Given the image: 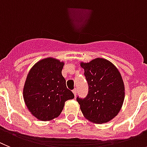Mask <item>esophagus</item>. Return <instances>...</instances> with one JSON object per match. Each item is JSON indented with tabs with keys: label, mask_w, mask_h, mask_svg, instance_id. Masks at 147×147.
Listing matches in <instances>:
<instances>
[{
	"label": "esophagus",
	"mask_w": 147,
	"mask_h": 147,
	"mask_svg": "<svg viewBox=\"0 0 147 147\" xmlns=\"http://www.w3.org/2000/svg\"><path fill=\"white\" fill-rule=\"evenodd\" d=\"M72 92H73V94H74V95H75V96H76V95H77V89H76V88L73 89Z\"/></svg>",
	"instance_id": "1"
}]
</instances>
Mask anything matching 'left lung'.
I'll return each instance as SVG.
<instances>
[{
	"instance_id": "left-lung-1",
	"label": "left lung",
	"mask_w": 147,
	"mask_h": 147,
	"mask_svg": "<svg viewBox=\"0 0 147 147\" xmlns=\"http://www.w3.org/2000/svg\"><path fill=\"white\" fill-rule=\"evenodd\" d=\"M80 66L88 85L85 98L77 96L82 113L92 122H108L118 114L125 99L121 74L111 62L100 58Z\"/></svg>"
}]
</instances>
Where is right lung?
I'll return each mask as SVG.
<instances>
[{"instance_id": "add662e5", "label": "right lung", "mask_w": 147, "mask_h": 147, "mask_svg": "<svg viewBox=\"0 0 147 147\" xmlns=\"http://www.w3.org/2000/svg\"><path fill=\"white\" fill-rule=\"evenodd\" d=\"M63 62L52 58L37 62L27 76L23 97L26 106L36 118L48 121L61 113L64 102L74 98L61 75Z\"/></svg>"}]
</instances>
